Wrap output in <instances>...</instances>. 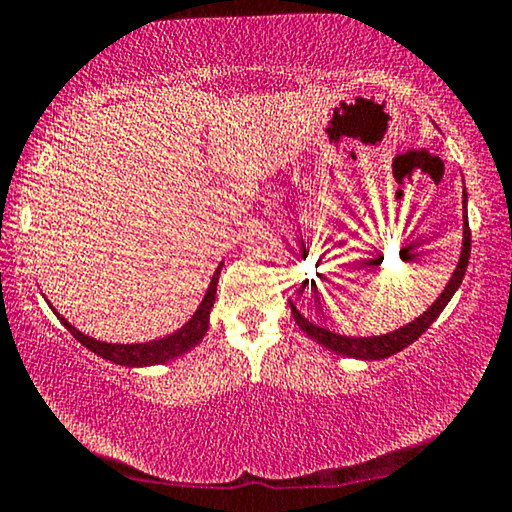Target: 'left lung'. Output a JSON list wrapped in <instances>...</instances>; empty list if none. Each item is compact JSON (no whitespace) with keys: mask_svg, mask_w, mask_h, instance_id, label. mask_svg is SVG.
<instances>
[{"mask_svg":"<svg viewBox=\"0 0 512 512\" xmlns=\"http://www.w3.org/2000/svg\"><path fill=\"white\" fill-rule=\"evenodd\" d=\"M463 204H467V192H463ZM469 249H472V233H469V222H467V213H465L463 215V251H460L458 265H456L454 274H451L447 288L442 290V295L433 301L431 308H426L420 317H415L413 322H408L406 326H401V329L392 331V333L372 335V338H351V335L333 333L329 329H322V326L308 322L306 317L297 311V306L290 301L292 317H295L299 329L304 331L308 338H313L317 345L335 351V354H342L349 358H363V360L388 358L392 354H397V351H401L404 347L413 345V342L435 322V317L445 311L449 299L454 297V292L458 290L460 283H463V276H465L467 263H469Z\"/></svg>","mask_w":512,"mask_h":512,"instance_id":"obj_1","label":"left lung"}]
</instances>
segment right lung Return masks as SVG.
I'll return each instance as SVG.
<instances>
[{
  "label": "right lung",
  "mask_w": 512,
  "mask_h": 512,
  "mask_svg": "<svg viewBox=\"0 0 512 512\" xmlns=\"http://www.w3.org/2000/svg\"><path fill=\"white\" fill-rule=\"evenodd\" d=\"M220 270L222 263L217 265V270L211 279V286H208L204 299H201L199 308L195 315L181 326L179 331H174L165 338H158L152 342H138V345H113V342H102L90 338V335L81 333L79 329L65 320L63 315L56 313V308L52 306V311L56 313L58 320L70 331L74 338H77L83 347H88L92 354L102 356L106 360H111L115 365H124V367H147V365H158V363H167V360L177 358L181 354H186L195 345H199L201 338H204L208 331V317H211V308L215 304V292H217V279H220ZM49 304V301H47Z\"/></svg>",
  "instance_id": "right-lung-1"
}]
</instances>
